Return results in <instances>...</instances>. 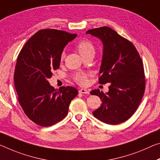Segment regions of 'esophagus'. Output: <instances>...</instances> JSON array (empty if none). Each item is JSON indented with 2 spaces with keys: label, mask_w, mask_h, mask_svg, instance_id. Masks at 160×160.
I'll list each match as a JSON object with an SVG mask.
<instances>
[{
  "label": "esophagus",
  "mask_w": 160,
  "mask_h": 160,
  "mask_svg": "<svg viewBox=\"0 0 160 160\" xmlns=\"http://www.w3.org/2000/svg\"><path fill=\"white\" fill-rule=\"evenodd\" d=\"M79 92L81 94H89V90L88 89H85V88H81L79 90Z\"/></svg>",
  "instance_id": "obj_1"
}]
</instances>
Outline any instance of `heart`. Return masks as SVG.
Segmentation results:
<instances>
[{"instance_id": "b5f03b06", "label": "heart", "mask_w": 160, "mask_h": 160, "mask_svg": "<svg viewBox=\"0 0 160 160\" xmlns=\"http://www.w3.org/2000/svg\"><path fill=\"white\" fill-rule=\"evenodd\" d=\"M76 49L82 56V58L88 55H95V48L93 45L88 40H82L76 46ZM65 57V54L62 53L60 56V60H62ZM75 80L80 85H84L86 82V75L83 73L78 72L75 75Z\"/></svg>"}]
</instances>
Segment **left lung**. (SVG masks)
<instances>
[{"instance_id":"8db88e82","label":"left lung","mask_w":160,"mask_h":160,"mask_svg":"<svg viewBox=\"0 0 160 160\" xmlns=\"http://www.w3.org/2000/svg\"><path fill=\"white\" fill-rule=\"evenodd\" d=\"M86 34L98 38L102 42L99 83H110L108 92H100L99 89L90 92L102 101L100 107L92 115L106 124L124 122L135 112L145 90L141 58L130 41L110 28L88 30Z\"/></svg>"}]
</instances>
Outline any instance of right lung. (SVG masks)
Wrapping results in <instances>:
<instances>
[{"label":"right lung","instance_id":"right-lung-1","mask_svg":"<svg viewBox=\"0 0 160 160\" xmlns=\"http://www.w3.org/2000/svg\"><path fill=\"white\" fill-rule=\"evenodd\" d=\"M76 36L62 30H40L18 56L14 83L19 103L28 118L40 126H51L64 119L71 100L78 95L75 88L57 90L48 80L59 68L65 45Z\"/></svg>","mask_w":160,"mask_h":160}]
</instances>
